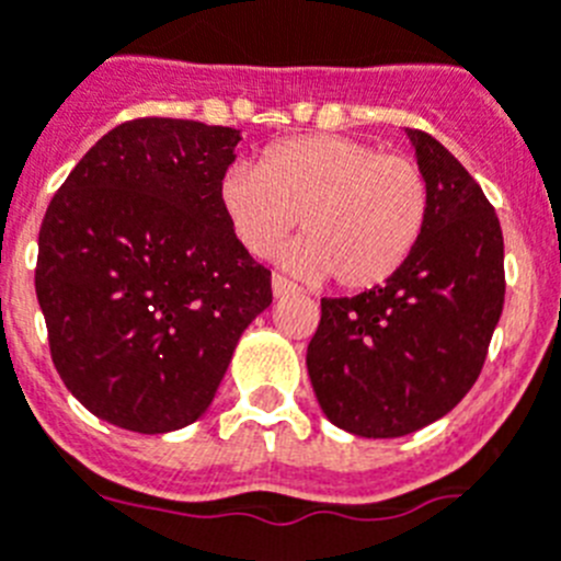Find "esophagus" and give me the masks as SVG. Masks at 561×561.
Instances as JSON below:
<instances>
[{
    "instance_id": "obj_1",
    "label": "esophagus",
    "mask_w": 561,
    "mask_h": 561,
    "mask_svg": "<svg viewBox=\"0 0 561 561\" xmlns=\"http://www.w3.org/2000/svg\"><path fill=\"white\" fill-rule=\"evenodd\" d=\"M295 291H297V286L291 284L289 277L272 275V295H275V297H289V295H295Z\"/></svg>"
}]
</instances>
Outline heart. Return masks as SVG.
Segmentation results:
<instances>
[{"label": "heart", "mask_w": 561, "mask_h": 561, "mask_svg": "<svg viewBox=\"0 0 561 561\" xmlns=\"http://www.w3.org/2000/svg\"><path fill=\"white\" fill-rule=\"evenodd\" d=\"M219 205L247 253L264 255L300 217L277 264L342 289H373L414 253L428 222V183L417 163L351 136H297L266 147L259 169L230 163Z\"/></svg>", "instance_id": "heart-1"}]
</instances>
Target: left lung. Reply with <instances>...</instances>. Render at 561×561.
<instances>
[{
	"label": "left lung",
	"mask_w": 561,
	"mask_h": 561,
	"mask_svg": "<svg viewBox=\"0 0 561 561\" xmlns=\"http://www.w3.org/2000/svg\"><path fill=\"white\" fill-rule=\"evenodd\" d=\"M428 183V222L383 286L322 297L306 367L336 428L394 439L442 420L470 392L503 311L495 208L434 136L405 127Z\"/></svg>",
	"instance_id": "8db88e82"
}]
</instances>
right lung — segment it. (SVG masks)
I'll list each match as a JSON object with an SVG mask.
<instances>
[{
    "label": "right lung",
    "mask_w": 561,
    "mask_h": 561,
    "mask_svg": "<svg viewBox=\"0 0 561 561\" xmlns=\"http://www.w3.org/2000/svg\"><path fill=\"white\" fill-rule=\"evenodd\" d=\"M241 130L133 119L80 158L38 233L35 295L66 389L91 414L169 434L214 403L272 275L219 205Z\"/></svg>",
    "instance_id": "add662e5"
}]
</instances>
